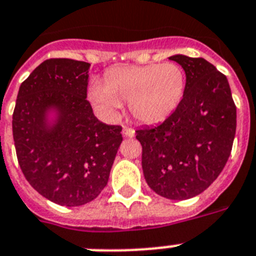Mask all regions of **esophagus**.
Wrapping results in <instances>:
<instances>
[{"label":"esophagus","instance_id":"34e87169","mask_svg":"<svg viewBox=\"0 0 256 256\" xmlns=\"http://www.w3.org/2000/svg\"><path fill=\"white\" fill-rule=\"evenodd\" d=\"M122 135L126 136V138H134L135 132L132 128H126V126H124V128H122Z\"/></svg>","mask_w":256,"mask_h":256}]
</instances>
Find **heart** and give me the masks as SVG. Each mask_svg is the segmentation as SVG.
Segmentation results:
<instances>
[{"label": "heart", "mask_w": 256, "mask_h": 256, "mask_svg": "<svg viewBox=\"0 0 256 256\" xmlns=\"http://www.w3.org/2000/svg\"><path fill=\"white\" fill-rule=\"evenodd\" d=\"M186 90V74L175 63L124 66L109 70L105 80H94L88 97L108 116L128 102L132 117L140 124H152L168 118Z\"/></svg>", "instance_id": "b5f03b06"}]
</instances>
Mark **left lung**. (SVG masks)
<instances>
[{
    "mask_svg": "<svg viewBox=\"0 0 256 256\" xmlns=\"http://www.w3.org/2000/svg\"><path fill=\"white\" fill-rule=\"evenodd\" d=\"M186 72L182 102L163 124L136 130L147 184L159 196L186 200L202 193L225 167L236 108L225 74L202 58L170 56Z\"/></svg>",
    "mask_w": 256,
    "mask_h": 256,
    "instance_id": "8db88e82",
    "label": "left lung"
}]
</instances>
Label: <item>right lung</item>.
<instances>
[{
    "mask_svg": "<svg viewBox=\"0 0 256 256\" xmlns=\"http://www.w3.org/2000/svg\"><path fill=\"white\" fill-rule=\"evenodd\" d=\"M90 64L48 59L20 84L13 113L16 158L47 200L80 206L98 196L122 142V128L98 121L86 101Z\"/></svg>",
    "mask_w": 256,
    "mask_h": 256,
    "instance_id": "add662e5",
    "label": "right lung"
}]
</instances>
